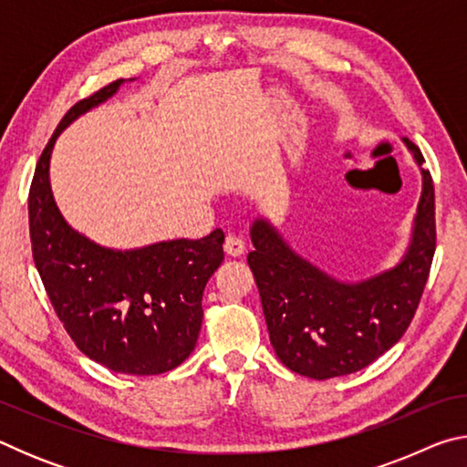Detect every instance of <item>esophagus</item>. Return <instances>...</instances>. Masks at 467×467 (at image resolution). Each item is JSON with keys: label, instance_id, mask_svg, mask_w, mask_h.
<instances>
[{"label": "esophagus", "instance_id": "34e87169", "mask_svg": "<svg viewBox=\"0 0 467 467\" xmlns=\"http://www.w3.org/2000/svg\"><path fill=\"white\" fill-rule=\"evenodd\" d=\"M224 251H226V255H231V257H241L244 253V241L236 234H228L224 241Z\"/></svg>", "mask_w": 467, "mask_h": 467}]
</instances>
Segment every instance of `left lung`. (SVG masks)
<instances>
[{
	"label": "left lung",
	"mask_w": 467,
	"mask_h": 467,
	"mask_svg": "<svg viewBox=\"0 0 467 467\" xmlns=\"http://www.w3.org/2000/svg\"><path fill=\"white\" fill-rule=\"evenodd\" d=\"M418 167L424 156L404 138ZM422 172V193L412 239L398 265L360 282H342L321 272L288 247L270 220L251 224L247 262L262 296L275 354L290 370L311 379L357 373L385 354L412 321L429 280L437 231L431 172Z\"/></svg>",
	"instance_id": "obj_1"
}]
</instances>
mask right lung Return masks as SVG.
<instances>
[{"mask_svg": "<svg viewBox=\"0 0 467 467\" xmlns=\"http://www.w3.org/2000/svg\"><path fill=\"white\" fill-rule=\"evenodd\" d=\"M123 82H110L63 115L36 162L28 223L35 265L69 337L99 365L146 377L167 373L193 352L203 288L224 259V233L216 228L197 241L115 251L74 231L61 216L49 181L55 140Z\"/></svg>", "mask_w": 467, "mask_h": 467, "instance_id": "1", "label": "right lung"}]
</instances>
